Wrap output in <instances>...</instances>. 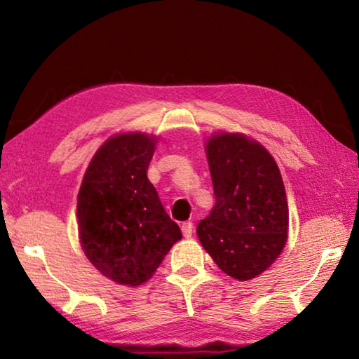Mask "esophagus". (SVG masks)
Instances as JSON below:
<instances>
[{
    "mask_svg": "<svg viewBox=\"0 0 359 359\" xmlns=\"http://www.w3.org/2000/svg\"><path fill=\"white\" fill-rule=\"evenodd\" d=\"M182 234H184V238H191L193 234V223L191 222H187L182 224Z\"/></svg>",
    "mask_w": 359,
    "mask_h": 359,
    "instance_id": "esophagus-1",
    "label": "esophagus"
}]
</instances>
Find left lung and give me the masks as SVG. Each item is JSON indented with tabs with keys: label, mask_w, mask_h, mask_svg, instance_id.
Returning <instances> with one entry per match:
<instances>
[{
	"label": "left lung",
	"mask_w": 359,
	"mask_h": 359,
	"mask_svg": "<svg viewBox=\"0 0 359 359\" xmlns=\"http://www.w3.org/2000/svg\"><path fill=\"white\" fill-rule=\"evenodd\" d=\"M215 205L198 238L229 277L250 280L271 267L288 239V203L280 169L263 145L241 133L205 142Z\"/></svg>",
	"instance_id": "obj_1"
}]
</instances>
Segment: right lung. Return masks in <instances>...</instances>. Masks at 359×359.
<instances>
[{"label":"right lung","instance_id":"add662e5","mask_svg":"<svg viewBox=\"0 0 359 359\" xmlns=\"http://www.w3.org/2000/svg\"><path fill=\"white\" fill-rule=\"evenodd\" d=\"M156 136L120 133L96 150L77 194L79 239L102 276L118 285L147 282L182 239L147 169Z\"/></svg>","mask_w":359,"mask_h":359}]
</instances>
